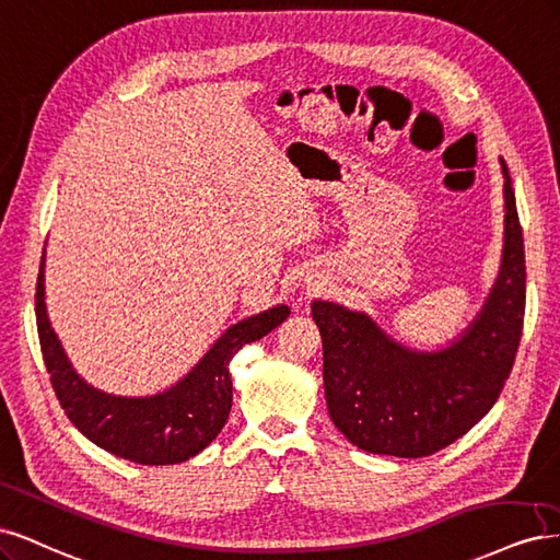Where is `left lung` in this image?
Returning a JSON list of instances; mask_svg holds the SVG:
<instances>
[{"label":"left lung","instance_id":"1","mask_svg":"<svg viewBox=\"0 0 560 560\" xmlns=\"http://www.w3.org/2000/svg\"><path fill=\"white\" fill-rule=\"evenodd\" d=\"M504 244L481 312L448 347L400 345L365 312L314 300L323 339V386L332 423L370 454L423 458L463 438L500 398L526 312V258L504 160Z\"/></svg>","mask_w":560,"mask_h":560}]
</instances>
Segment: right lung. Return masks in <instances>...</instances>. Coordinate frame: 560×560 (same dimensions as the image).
<instances>
[{
    "instance_id": "add662e5",
    "label": "right lung",
    "mask_w": 560,
    "mask_h": 560,
    "mask_svg": "<svg viewBox=\"0 0 560 560\" xmlns=\"http://www.w3.org/2000/svg\"><path fill=\"white\" fill-rule=\"evenodd\" d=\"M46 248L37 279V330L58 400L83 435L109 454L139 465H176L207 448L232 407L230 360L244 345L272 332L291 314L285 304L230 326L184 378L155 395H114L90 386L69 363L50 328L44 291Z\"/></svg>"
}]
</instances>
